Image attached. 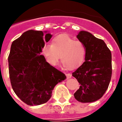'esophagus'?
<instances>
[{"label": "esophagus", "instance_id": "obj_1", "mask_svg": "<svg viewBox=\"0 0 122 122\" xmlns=\"http://www.w3.org/2000/svg\"><path fill=\"white\" fill-rule=\"evenodd\" d=\"M66 76H67V79H69V78H70L71 77V75L70 73H67Z\"/></svg>", "mask_w": 122, "mask_h": 122}]
</instances>
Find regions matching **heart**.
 I'll use <instances>...</instances> for the list:
<instances>
[{
	"label": "heart",
	"mask_w": 122,
	"mask_h": 122,
	"mask_svg": "<svg viewBox=\"0 0 122 122\" xmlns=\"http://www.w3.org/2000/svg\"><path fill=\"white\" fill-rule=\"evenodd\" d=\"M43 55L47 63L56 66L60 58L64 67L76 68L85 60L86 49L85 46L66 35H59L52 40V44H46L41 49Z\"/></svg>",
	"instance_id": "obj_1"
}]
</instances>
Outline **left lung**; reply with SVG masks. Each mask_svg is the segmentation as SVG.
Segmentation results:
<instances>
[{"instance_id":"8db88e82","label":"left lung","mask_w":122,"mask_h":122,"mask_svg":"<svg viewBox=\"0 0 122 122\" xmlns=\"http://www.w3.org/2000/svg\"><path fill=\"white\" fill-rule=\"evenodd\" d=\"M76 37L85 46L86 55L85 61L72 73L81 85L74 96L82 103L93 102L103 96L110 84L111 53L102 40L88 32L81 30Z\"/></svg>"}]
</instances>
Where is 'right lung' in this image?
<instances>
[{
  "mask_svg": "<svg viewBox=\"0 0 122 122\" xmlns=\"http://www.w3.org/2000/svg\"><path fill=\"white\" fill-rule=\"evenodd\" d=\"M29 30L12 42L8 56L11 86L18 97L28 105L47 102L58 83L66 75L46 62L41 55L45 41L52 35L45 31Z\"/></svg>",
  "mask_w": 122,
  "mask_h": 122,
  "instance_id": "right-lung-1",
  "label": "right lung"
}]
</instances>
